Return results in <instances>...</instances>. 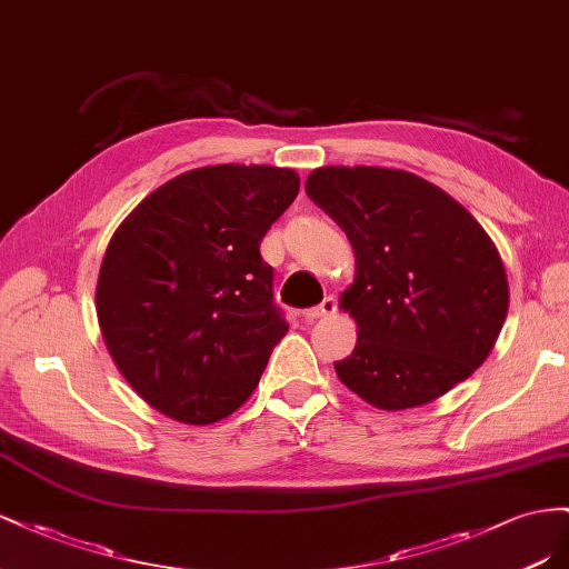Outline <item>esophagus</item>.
Here are the masks:
<instances>
[{
  "mask_svg": "<svg viewBox=\"0 0 569 569\" xmlns=\"http://www.w3.org/2000/svg\"><path fill=\"white\" fill-rule=\"evenodd\" d=\"M336 307H338V302H336V298H323L317 307H310V310H305L302 312V317H305V321H315V319H321V317H329V315H333L336 312Z\"/></svg>",
  "mask_w": 569,
  "mask_h": 569,
  "instance_id": "1",
  "label": "esophagus"
}]
</instances>
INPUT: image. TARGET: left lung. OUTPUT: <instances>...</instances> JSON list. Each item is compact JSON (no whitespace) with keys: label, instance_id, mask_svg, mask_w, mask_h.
I'll use <instances>...</instances> for the list:
<instances>
[{"label":"left lung","instance_id":"left-lung-1","mask_svg":"<svg viewBox=\"0 0 569 569\" xmlns=\"http://www.w3.org/2000/svg\"><path fill=\"white\" fill-rule=\"evenodd\" d=\"M310 200L346 231L355 281L340 310L357 343L340 383L371 408H419L475 375L508 317L510 288L483 226L446 190L386 167H321Z\"/></svg>","mask_w":569,"mask_h":569}]
</instances>
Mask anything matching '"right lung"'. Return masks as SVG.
<instances>
[{"label":"right lung","instance_id":"obj_1","mask_svg":"<svg viewBox=\"0 0 569 569\" xmlns=\"http://www.w3.org/2000/svg\"><path fill=\"white\" fill-rule=\"evenodd\" d=\"M298 190L293 169H192L113 231L97 276V321L121 377L157 412L204 427L252 396L288 331L259 242Z\"/></svg>","mask_w":569,"mask_h":569}]
</instances>
